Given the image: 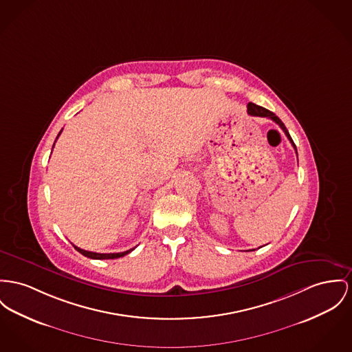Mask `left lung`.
<instances>
[{
  "label": "left lung",
  "mask_w": 352,
  "mask_h": 352,
  "mask_svg": "<svg viewBox=\"0 0 352 352\" xmlns=\"http://www.w3.org/2000/svg\"><path fill=\"white\" fill-rule=\"evenodd\" d=\"M247 112H248V115H251V116H258V118H271L272 121H275L279 126H280L281 129H283V132L285 133V136L288 138V140L292 142V145H294V148H295V151H296V146H295V144H294V141L291 139V136H289V133H288V131H287V128H285V125L281 122L280 118H278L274 112H271V111H268V109H265V108H263V107H258L256 104H254V102H248V105H247ZM296 155H298V151H296Z\"/></svg>",
  "instance_id": "1"
}]
</instances>
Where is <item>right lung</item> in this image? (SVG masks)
<instances>
[{"instance_id":"obj_1","label":"right lung","mask_w":352,"mask_h":352,"mask_svg":"<svg viewBox=\"0 0 352 352\" xmlns=\"http://www.w3.org/2000/svg\"><path fill=\"white\" fill-rule=\"evenodd\" d=\"M63 131V129H61ZM61 131H60V133H61ZM60 133H58V136H60ZM58 136L56 138V140L58 139ZM56 142V141H54ZM53 146H54V144H53ZM81 255H84V256H87V258H97V260H104V258H122V256H125V255H128L129 252H132L135 248H132V250H128V251H125V252H118V254H97V252H91V251H85V250H81V248H78V247H76V245H73Z\"/></svg>"}]
</instances>
